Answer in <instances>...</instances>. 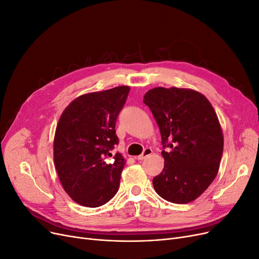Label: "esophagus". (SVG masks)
<instances>
[{"label":"esophagus","mask_w":259,"mask_h":259,"mask_svg":"<svg viewBox=\"0 0 259 259\" xmlns=\"http://www.w3.org/2000/svg\"><path fill=\"white\" fill-rule=\"evenodd\" d=\"M152 153V149L151 148H146L144 151H143V153L141 154V155H139L138 157H136V159H138V160H144L145 157H147L148 155H150Z\"/></svg>","instance_id":"obj_1"}]
</instances>
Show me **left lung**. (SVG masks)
I'll return each mask as SVG.
<instances>
[{"label":"left lung","mask_w":259,"mask_h":259,"mask_svg":"<svg viewBox=\"0 0 259 259\" xmlns=\"http://www.w3.org/2000/svg\"><path fill=\"white\" fill-rule=\"evenodd\" d=\"M144 103L160 128L163 171L153 178L156 194L178 204L203 194L216 178L223 152V133L208 99L195 90L153 88Z\"/></svg>","instance_id":"left-lung-1"}]
</instances>
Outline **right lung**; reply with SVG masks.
Returning a JSON list of instances; mask_svg holds the SVG:
<instances>
[{
	"label": "right lung",
	"mask_w": 259,
	"mask_h": 259,
	"mask_svg": "<svg viewBox=\"0 0 259 259\" xmlns=\"http://www.w3.org/2000/svg\"><path fill=\"white\" fill-rule=\"evenodd\" d=\"M130 88L120 85L75 98L59 118L54 138V163L72 200L87 207L106 204L117 193L126 164L120 153L106 160L118 143L115 122Z\"/></svg>",
	"instance_id": "add662e5"
}]
</instances>
